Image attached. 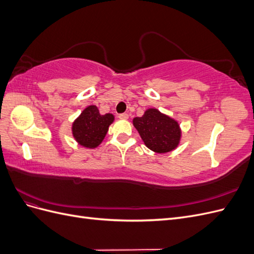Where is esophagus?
I'll use <instances>...</instances> for the list:
<instances>
[{"label":"esophagus","instance_id":"1","mask_svg":"<svg viewBox=\"0 0 254 254\" xmlns=\"http://www.w3.org/2000/svg\"><path fill=\"white\" fill-rule=\"evenodd\" d=\"M129 118V115L127 113H122V114H119V119L121 120H127Z\"/></svg>","mask_w":254,"mask_h":254}]
</instances>
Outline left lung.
Masks as SVG:
<instances>
[{
	"label": "left lung",
	"instance_id": "1",
	"mask_svg": "<svg viewBox=\"0 0 254 254\" xmlns=\"http://www.w3.org/2000/svg\"><path fill=\"white\" fill-rule=\"evenodd\" d=\"M132 124L145 146L157 153H166L178 147L182 131L179 123L156 108L146 109L141 118H134Z\"/></svg>",
	"mask_w": 254,
	"mask_h": 254
}]
</instances>
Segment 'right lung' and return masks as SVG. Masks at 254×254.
<instances>
[{
	"instance_id": "1",
	"label": "right lung",
	"mask_w": 254,
	"mask_h": 254,
	"mask_svg": "<svg viewBox=\"0 0 254 254\" xmlns=\"http://www.w3.org/2000/svg\"><path fill=\"white\" fill-rule=\"evenodd\" d=\"M113 122L112 113L103 115L95 105H90L73 122V137L82 147L94 149L102 144Z\"/></svg>"
}]
</instances>
